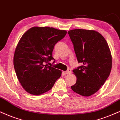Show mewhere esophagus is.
I'll return each mask as SVG.
<instances>
[{"label":"esophagus","mask_w":120,"mask_h":120,"mask_svg":"<svg viewBox=\"0 0 120 120\" xmlns=\"http://www.w3.org/2000/svg\"><path fill=\"white\" fill-rule=\"evenodd\" d=\"M71 69H68V70L64 72V73L66 74V75H68V74L71 73Z\"/></svg>","instance_id":"34e87169"}]
</instances>
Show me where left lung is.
<instances>
[{"label":"left lung","instance_id":"1","mask_svg":"<svg viewBox=\"0 0 120 120\" xmlns=\"http://www.w3.org/2000/svg\"><path fill=\"white\" fill-rule=\"evenodd\" d=\"M68 34L78 62L82 64L73 70L77 81L71 88L81 96H91L98 91L110 74L112 56L109 45L102 35L94 30L76 29Z\"/></svg>","mask_w":120,"mask_h":120}]
</instances>
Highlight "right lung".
Listing matches in <instances>:
<instances>
[{
    "instance_id": "1",
    "label": "right lung",
    "mask_w": 120,
    "mask_h": 120,
    "mask_svg": "<svg viewBox=\"0 0 120 120\" xmlns=\"http://www.w3.org/2000/svg\"><path fill=\"white\" fill-rule=\"evenodd\" d=\"M66 34L65 30L34 26L22 35L13 63L18 79L28 93L38 96L49 91L61 76V71L47 63L55 60L52 57L54 45Z\"/></svg>"
}]
</instances>
